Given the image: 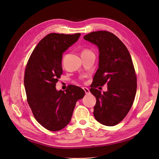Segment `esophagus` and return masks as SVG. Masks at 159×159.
Segmentation results:
<instances>
[{"label":"esophagus","instance_id":"34e87169","mask_svg":"<svg viewBox=\"0 0 159 159\" xmlns=\"http://www.w3.org/2000/svg\"><path fill=\"white\" fill-rule=\"evenodd\" d=\"M83 89H84V90L85 91V93L86 94H90V90H89V89H87V87H83Z\"/></svg>","mask_w":159,"mask_h":159}]
</instances>
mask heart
<instances>
[{
	"label": "heart",
	"mask_w": 159,
	"mask_h": 159,
	"mask_svg": "<svg viewBox=\"0 0 159 159\" xmlns=\"http://www.w3.org/2000/svg\"><path fill=\"white\" fill-rule=\"evenodd\" d=\"M89 52H92L90 51V50H89V49H84V50H82V54H83V53H89Z\"/></svg>",
	"instance_id": "b5f03b06"
}]
</instances>
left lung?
<instances>
[{"label": "left lung", "mask_w": 159, "mask_h": 159, "mask_svg": "<svg viewBox=\"0 0 159 159\" xmlns=\"http://www.w3.org/2000/svg\"><path fill=\"white\" fill-rule=\"evenodd\" d=\"M84 39L99 48V68L90 85V92L96 98L94 116L100 123L109 126L120 123L127 115L134 100L137 79L129 52L124 43L107 31L90 33ZM108 85V91L96 88Z\"/></svg>", "instance_id": "1"}]
</instances>
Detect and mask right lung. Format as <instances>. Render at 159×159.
<instances>
[{"label": "right lung", "mask_w": 159, "mask_h": 159, "mask_svg": "<svg viewBox=\"0 0 159 159\" xmlns=\"http://www.w3.org/2000/svg\"><path fill=\"white\" fill-rule=\"evenodd\" d=\"M80 36L48 34L38 43L26 66L28 103L36 121L50 131H59L69 123L76 102L85 95L82 89L74 85H68L65 92L55 87L63 73L62 54Z\"/></svg>", "instance_id": "obj_1"}]
</instances>
